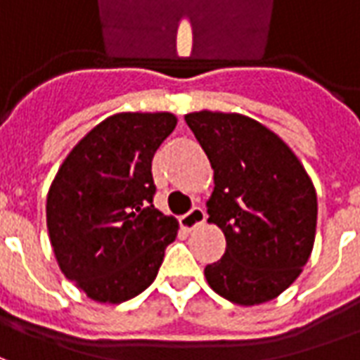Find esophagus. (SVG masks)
I'll return each mask as SVG.
<instances>
[{
  "label": "esophagus",
  "instance_id": "esophagus-1",
  "mask_svg": "<svg viewBox=\"0 0 360 360\" xmlns=\"http://www.w3.org/2000/svg\"><path fill=\"white\" fill-rule=\"evenodd\" d=\"M204 219H206V214H204L202 208H200V206H195V208L191 212H187L185 216H181L179 224L185 231H193L195 227L202 226Z\"/></svg>",
  "mask_w": 360,
  "mask_h": 360
}]
</instances>
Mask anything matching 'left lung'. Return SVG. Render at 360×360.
Returning <instances> with one entry per match:
<instances>
[{
  "label": "left lung",
  "mask_w": 360,
  "mask_h": 360,
  "mask_svg": "<svg viewBox=\"0 0 360 360\" xmlns=\"http://www.w3.org/2000/svg\"><path fill=\"white\" fill-rule=\"evenodd\" d=\"M187 125L214 169L208 221L226 252L204 268L208 285L243 307L283 293L309 262L316 235V191L293 150L241 113L195 111Z\"/></svg>",
  "instance_id": "8db88e82"
}]
</instances>
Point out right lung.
<instances>
[{"label":"right lung","instance_id":"1","mask_svg":"<svg viewBox=\"0 0 360 360\" xmlns=\"http://www.w3.org/2000/svg\"><path fill=\"white\" fill-rule=\"evenodd\" d=\"M175 125L167 111L115 113L79 141L51 183L53 255L92 301L117 304L142 293L177 237V219L152 204V158Z\"/></svg>","mask_w":360,"mask_h":360}]
</instances>
